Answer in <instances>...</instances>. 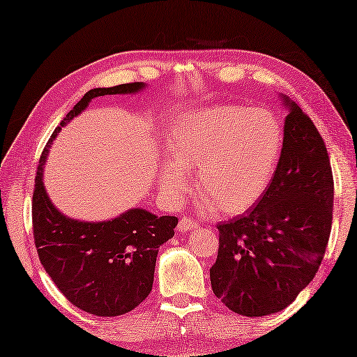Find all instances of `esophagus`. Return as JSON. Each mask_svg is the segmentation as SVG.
<instances>
[{
	"label": "esophagus",
	"mask_w": 357,
	"mask_h": 357,
	"mask_svg": "<svg viewBox=\"0 0 357 357\" xmlns=\"http://www.w3.org/2000/svg\"><path fill=\"white\" fill-rule=\"evenodd\" d=\"M196 227H197V223L195 220L188 218V217H183V218H180V221H178L177 231L178 232H188V231L196 229Z\"/></svg>",
	"instance_id": "34e87169"
}]
</instances>
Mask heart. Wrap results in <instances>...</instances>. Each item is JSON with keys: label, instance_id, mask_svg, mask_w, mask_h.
Returning <instances> with one entry per match:
<instances>
[{"label": "heart", "instance_id": "1", "mask_svg": "<svg viewBox=\"0 0 357 357\" xmlns=\"http://www.w3.org/2000/svg\"><path fill=\"white\" fill-rule=\"evenodd\" d=\"M283 128L262 107L213 106L175 121L158 171L161 190L178 197L197 167L196 188L220 215H241L264 196L283 147Z\"/></svg>", "mask_w": 357, "mask_h": 357}]
</instances>
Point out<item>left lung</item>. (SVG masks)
I'll use <instances>...</instances> for the list:
<instances>
[{
	"mask_svg": "<svg viewBox=\"0 0 357 357\" xmlns=\"http://www.w3.org/2000/svg\"><path fill=\"white\" fill-rule=\"evenodd\" d=\"M275 174L247 215L218 225L210 268L215 296L234 313L266 317L296 301L317 275L329 242L334 178L324 140L288 96Z\"/></svg>",
	"mask_w": 357,
	"mask_h": 357,
	"instance_id": "8db88e82",
	"label": "left lung"
}]
</instances>
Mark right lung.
Masks as SVG:
<instances>
[{"label": "right lung", "instance_id": "right-lung-1", "mask_svg": "<svg viewBox=\"0 0 357 357\" xmlns=\"http://www.w3.org/2000/svg\"><path fill=\"white\" fill-rule=\"evenodd\" d=\"M144 89L142 82H132L85 93L50 136L34 180L33 234L40 264L73 305L95 317H119L145 301L153 284L158 248L174 236L178 220L156 217L145 208L98 223L68 218L49 199L44 165L61 126L84 112L93 98Z\"/></svg>", "mask_w": 357, "mask_h": 357}]
</instances>
